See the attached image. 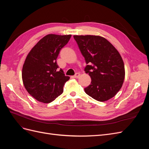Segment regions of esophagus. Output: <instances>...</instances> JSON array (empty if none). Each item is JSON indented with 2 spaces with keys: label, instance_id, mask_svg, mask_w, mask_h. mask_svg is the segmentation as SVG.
<instances>
[{
  "label": "esophagus",
  "instance_id": "esophagus-1",
  "mask_svg": "<svg viewBox=\"0 0 149 149\" xmlns=\"http://www.w3.org/2000/svg\"><path fill=\"white\" fill-rule=\"evenodd\" d=\"M79 76H80V74L79 73H77L75 74L74 76H73V77L74 78H78L79 77Z\"/></svg>",
  "mask_w": 149,
  "mask_h": 149
}]
</instances>
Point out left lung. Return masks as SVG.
<instances>
[{
	"instance_id": "obj_1",
	"label": "left lung",
	"mask_w": 149,
	"mask_h": 149,
	"mask_svg": "<svg viewBox=\"0 0 149 149\" xmlns=\"http://www.w3.org/2000/svg\"><path fill=\"white\" fill-rule=\"evenodd\" d=\"M86 64L84 71L91 76V84L84 88L88 95L104 102L116 96L125 78L124 61L120 53L107 39L98 35H74Z\"/></svg>"
}]
</instances>
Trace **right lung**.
I'll use <instances>...</instances> for the list:
<instances>
[{"mask_svg":"<svg viewBox=\"0 0 149 149\" xmlns=\"http://www.w3.org/2000/svg\"><path fill=\"white\" fill-rule=\"evenodd\" d=\"M71 35L48 34L31 48L26 57L22 72V81L27 92L38 101L49 103L63 92V86L70 79L56 58L60 49L68 43Z\"/></svg>","mask_w":149,"mask_h":149,"instance_id":"obj_1","label":"right lung"}]
</instances>
